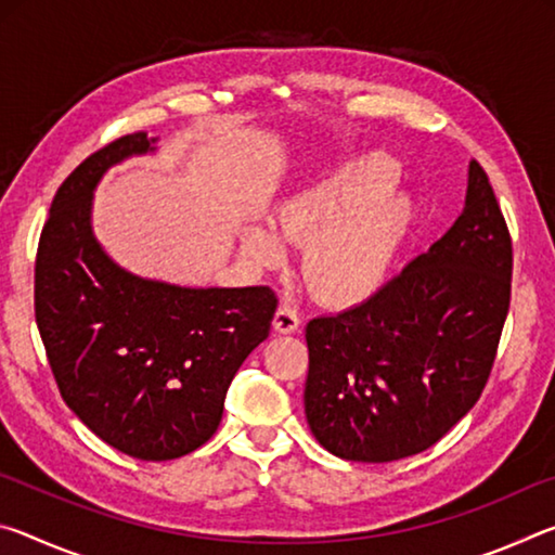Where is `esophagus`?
<instances>
[{
  "instance_id": "34e87169",
  "label": "esophagus",
  "mask_w": 555,
  "mask_h": 555,
  "mask_svg": "<svg viewBox=\"0 0 555 555\" xmlns=\"http://www.w3.org/2000/svg\"><path fill=\"white\" fill-rule=\"evenodd\" d=\"M300 327V318L296 315V311L291 306H279L276 313H274V331L281 335H288V333H296Z\"/></svg>"
}]
</instances>
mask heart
Returning <instances> with one entry per match:
<instances>
[{"label": "heart", "mask_w": 555, "mask_h": 555, "mask_svg": "<svg viewBox=\"0 0 555 555\" xmlns=\"http://www.w3.org/2000/svg\"><path fill=\"white\" fill-rule=\"evenodd\" d=\"M401 168L391 156H347L306 178L279 201L274 227L284 240L304 242L300 274L318 300L350 308L370 300L389 279L413 230V205L397 191ZM264 222L242 230V255L271 267L284 242Z\"/></svg>", "instance_id": "heart-1"}]
</instances>
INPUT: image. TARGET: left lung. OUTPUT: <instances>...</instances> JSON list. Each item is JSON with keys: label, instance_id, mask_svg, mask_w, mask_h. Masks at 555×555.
<instances>
[{"label": "left lung", "instance_id": "8db88e82", "mask_svg": "<svg viewBox=\"0 0 555 555\" xmlns=\"http://www.w3.org/2000/svg\"><path fill=\"white\" fill-rule=\"evenodd\" d=\"M509 294V230L469 162L453 228L370 300L306 325L304 403L318 443L354 463L438 443L480 399Z\"/></svg>", "mask_w": 555, "mask_h": 555}]
</instances>
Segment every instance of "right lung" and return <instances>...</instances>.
<instances>
[{"label":"right lung","instance_id":"obj_1","mask_svg":"<svg viewBox=\"0 0 555 555\" xmlns=\"http://www.w3.org/2000/svg\"><path fill=\"white\" fill-rule=\"evenodd\" d=\"M144 131L88 156L51 203L36 255V325L70 411L119 453L173 460L220 426L224 397L269 337V286H178L119 267L92 230L112 166L156 152Z\"/></svg>","mask_w":555,"mask_h":555}]
</instances>
